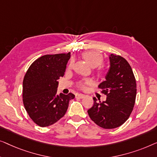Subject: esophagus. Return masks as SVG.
<instances>
[{
    "instance_id": "34e87169",
    "label": "esophagus",
    "mask_w": 157,
    "mask_h": 157,
    "mask_svg": "<svg viewBox=\"0 0 157 157\" xmlns=\"http://www.w3.org/2000/svg\"><path fill=\"white\" fill-rule=\"evenodd\" d=\"M85 97V95H84V94H76V98H80V99H82Z\"/></svg>"
}]
</instances>
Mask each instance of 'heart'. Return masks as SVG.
Returning <instances> with one entry per match:
<instances>
[{
	"mask_svg": "<svg viewBox=\"0 0 157 157\" xmlns=\"http://www.w3.org/2000/svg\"><path fill=\"white\" fill-rule=\"evenodd\" d=\"M82 57L87 62L89 65L92 67H97L101 65L103 63V57L99 52L94 51H87L85 52L82 54ZM72 66V63H70L69 67L70 68ZM92 83L90 79H85L82 82H79L78 83V87L82 90H85L86 88V85H89Z\"/></svg>",
	"mask_w": 157,
	"mask_h": 157,
	"instance_id": "obj_1",
	"label": "heart"
}]
</instances>
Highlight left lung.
<instances>
[{
	"instance_id": "left-lung-1",
	"label": "left lung",
	"mask_w": 157,
	"mask_h": 157,
	"mask_svg": "<svg viewBox=\"0 0 157 157\" xmlns=\"http://www.w3.org/2000/svg\"><path fill=\"white\" fill-rule=\"evenodd\" d=\"M110 67L106 80L99 85L106 101L93 98L94 105L87 110L90 117L99 127L114 129L129 117L136 95V83L131 66L120 56H109Z\"/></svg>"
}]
</instances>
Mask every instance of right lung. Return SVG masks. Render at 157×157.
<instances>
[{"label":"right lung","instance_id":"obj_1","mask_svg":"<svg viewBox=\"0 0 157 157\" xmlns=\"http://www.w3.org/2000/svg\"><path fill=\"white\" fill-rule=\"evenodd\" d=\"M70 52L45 55L35 60L23 82V101L26 112L40 127L52 125L65 115L72 93L57 94V79L63 77Z\"/></svg>","mask_w":157,"mask_h":157}]
</instances>
